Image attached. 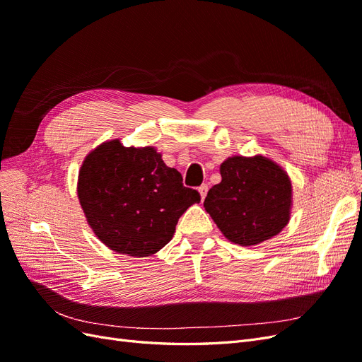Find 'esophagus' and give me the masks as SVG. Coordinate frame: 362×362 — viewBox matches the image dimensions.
<instances>
[{
    "mask_svg": "<svg viewBox=\"0 0 362 362\" xmlns=\"http://www.w3.org/2000/svg\"><path fill=\"white\" fill-rule=\"evenodd\" d=\"M206 192H208V185L206 184H202L199 187V193H201V199H205L206 196Z\"/></svg>",
    "mask_w": 362,
    "mask_h": 362,
    "instance_id": "1",
    "label": "esophagus"
}]
</instances>
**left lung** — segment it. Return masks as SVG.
Listing matches in <instances>:
<instances>
[{"label": "left lung", "mask_w": 362, "mask_h": 362, "mask_svg": "<svg viewBox=\"0 0 362 362\" xmlns=\"http://www.w3.org/2000/svg\"><path fill=\"white\" fill-rule=\"evenodd\" d=\"M221 175L204 206L229 242L254 246L286 228L291 181L275 161L262 156L229 157L221 164Z\"/></svg>", "instance_id": "8db88e82"}]
</instances>
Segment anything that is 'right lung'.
Returning a JSON list of instances; mask_svg holds the SVG:
<instances>
[{
    "label": "right lung",
    "mask_w": 362,
    "mask_h": 362,
    "mask_svg": "<svg viewBox=\"0 0 362 362\" xmlns=\"http://www.w3.org/2000/svg\"><path fill=\"white\" fill-rule=\"evenodd\" d=\"M78 199L96 237L119 254L149 257L166 246L178 218L201 201L152 148L110 140L93 149L78 173Z\"/></svg>",
    "instance_id": "add662e5"
}]
</instances>
